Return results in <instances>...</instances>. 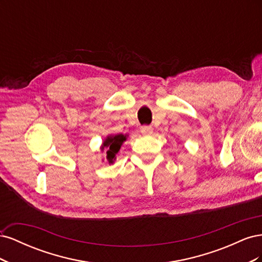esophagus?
<instances>
[{
    "instance_id": "obj_1",
    "label": "esophagus",
    "mask_w": 262,
    "mask_h": 262,
    "mask_svg": "<svg viewBox=\"0 0 262 262\" xmlns=\"http://www.w3.org/2000/svg\"><path fill=\"white\" fill-rule=\"evenodd\" d=\"M140 131L143 136H150V134L153 133V128L149 125H143L140 128Z\"/></svg>"
}]
</instances>
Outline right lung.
Listing matches in <instances>:
<instances>
[{
	"label": "right lung",
	"instance_id": "add662e5",
	"mask_svg": "<svg viewBox=\"0 0 262 262\" xmlns=\"http://www.w3.org/2000/svg\"><path fill=\"white\" fill-rule=\"evenodd\" d=\"M126 140V136L124 134H116V136H108L104 143L101 145V150L106 148V158L109 164H113L116 160V155L120 149L123 142Z\"/></svg>",
	"mask_w": 262,
	"mask_h": 262
}]
</instances>
